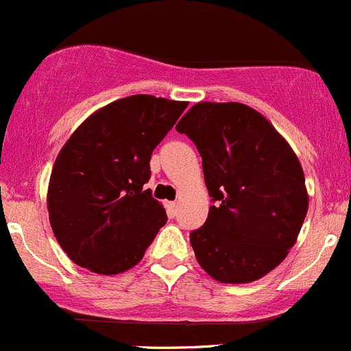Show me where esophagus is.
Instances as JSON below:
<instances>
[{"label":"esophagus","instance_id":"esophagus-1","mask_svg":"<svg viewBox=\"0 0 351 351\" xmlns=\"http://www.w3.org/2000/svg\"><path fill=\"white\" fill-rule=\"evenodd\" d=\"M166 209H168V213L171 216H175L176 209H178V202H166Z\"/></svg>","mask_w":351,"mask_h":351}]
</instances>
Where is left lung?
I'll return each instance as SVG.
<instances>
[{
	"instance_id": "1",
	"label": "left lung",
	"mask_w": 351,
	"mask_h": 351,
	"mask_svg": "<svg viewBox=\"0 0 351 351\" xmlns=\"http://www.w3.org/2000/svg\"><path fill=\"white\" fill-rule=\"evenodd\" d=\"M202 158L210 206L190 233L197 262L219 283H252L280 266L308 209L293 149L267 118L241 103H197L176 125Z\"/></svg>"
}]
</instances>
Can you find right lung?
Listing matches in <instances>:
<instances>
[{
    "mask_svg": "<svg viewBox=\"0 0 351 351\" xmlns=\"http://www.w3.org/2000/svg\"><path fill=\"white\" fill-rule=\"evenodd\" d=\"M186 106L149 94L123 97L90 114L61 147L47 213L58 243L77 266L113 276L142 261L168 221L162 204L144 189L151 154Z\"/></svg>",
    "mask_w": 351,
    "mask_h": 351,
    "instance_id": "obj_1",
    "label": "right lung"
}]
</instances>
